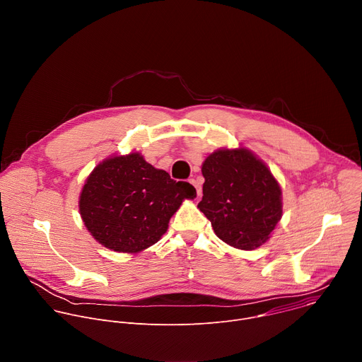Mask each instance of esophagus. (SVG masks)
<instances>
[{
    "label": "esophagus",
    "instance_id": "1",
    "mask_svg": "<svg viewBox=\"0 0 362 362\" xmlns=\"http://www.w3.org/2000/svg\"><path fill=\"white\" fill-rule=\"evenodd\" d=\"M189 182H190V183H192V185L196 187V193H197V197H200V194H202V189H200V185H199V183H197L194 179H190Z\"/></svg>",
    "mask_w": 362,
    "mask_h": 362
}]
</instances>
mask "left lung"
<instances>
[{
	"mask_svg": "<svg viewBox=\"0 0 362 362\" xmlns=\"http://www.w3.org/2000/svg\"><path fill=\"white\" fill-rule=\"evenodd\" d=\"M197 208L219 239L252 250L264 245L282 218L281 187L264 162L246 148L218 150L202 166Z\"/></svg>",
	"mask_w": 362,
	"mask_h": 362,
	"instance_id": "obj_1",
	"label": "left lung"
}]
</instances>
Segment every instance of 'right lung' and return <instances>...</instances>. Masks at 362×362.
Segmentation results:
<instances>
[{
  "mask_svg": "<svg viewBox=\"0 0 362 362\" xmlns=\"http://www.w3.org/2000/svg\"><path fill=\"white\" fill-rule=\"evenodd\" d=\"M196 197L187 182L154 169L139 153L100 163L80 194V215L98 243L136 253L156 243L183 199Z\"/></svg>",
  "mask_w": 362,
  "mask_h": 362,
  "instance_id": "1",
  "label": "right lung"
}]
</instances>
